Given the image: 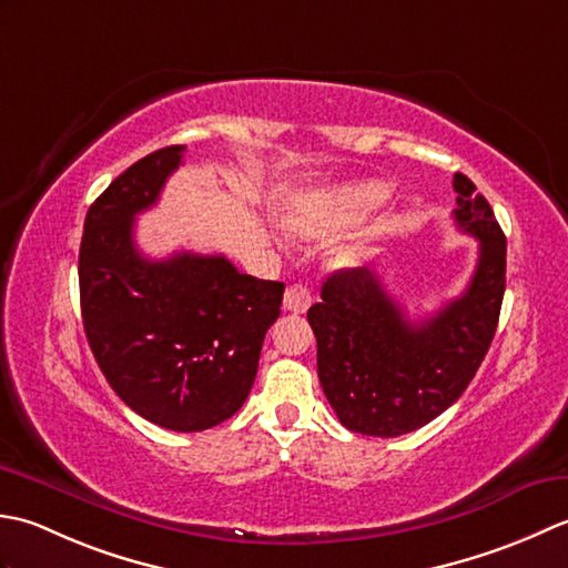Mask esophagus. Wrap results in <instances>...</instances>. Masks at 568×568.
<instances>
[{"label":"esophagus","mask_w":568,"mask_h":568,"mask_svg":"<svg viewBox=\"0 0 568 568\" xmlns=\"http://www.w3.org/2000/svg\"><path fill=\"white\" fill-rule=\"evenodd\" d=\"M311 306V292L304 284H292L284 292V308L294 311V314H306Z\"/></svg>","instance_id":"esophagus-1"}]
</instances>
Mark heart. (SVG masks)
<instances>
[{"label":"heart","mask_w":568,"mask_h":568,"mask_svg":"<svg viewBox=\"0 0 568 568\" xmlns=\"http://www.w3.org/2000/svg\"><path fill=\"white\" fill-rule=\"evenodd\" d=\"M387 189L377 183H357V186H338V189H318L298 195L288 205L284 215V225L288 233L298 237H331L343 233L385 203ZM361 260V247H343L338 252V262L353 264Z\"/></svg>","instance_id":"obj_1"}]
</instances>
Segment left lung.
<instances>
[{"mask_svg": "<svg viewBox=\"0 0 568 568\" xmlns=\"http://www.w3.org/2000/svg\"><path fill=\"white\" fill-rule=\"evenodd\" d=\"M454 220L478 240L470 284L434 316L412 323L369 270L333 272L308 308L318 379L345 429L402 436L446 412L476 377L505 296L507 242L490 203L463 173Z\"/></svg>", "mask_w": 568, "mask_h": 568, "instance_id": "1", "label": "left lung"}]
</instances>
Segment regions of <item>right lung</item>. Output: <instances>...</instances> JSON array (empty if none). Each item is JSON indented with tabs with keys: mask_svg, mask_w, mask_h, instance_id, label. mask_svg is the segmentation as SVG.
<instances>
[{
	"mask_svg": "<svg viewBox=\"0 0 568 568\" xmlns=\"http://www.w3.org/2000/svg\"><path fill=\"white\" fill-rule=\"evenodd\" d=\"M183 149L139 159L90 205L78 280L90 351L118 397L164 429L203 432L247 399L284 284L240 274L223 254L136 250L134 217L159 201Z\"/></svg>",
	"mask_w": 568,
	"mask_h": 568,
	"instance_id": "right-lung-1",
	"label": "right lung"
}]
</instances>
